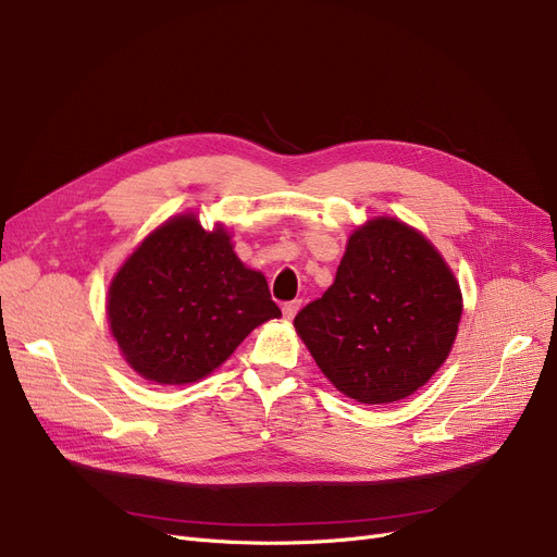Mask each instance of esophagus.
Listing matches in <instances>:
<instances>
[{
    "label": "esophagus",
    "mask_w": 557,
    "mask_h": 557,
    "mask_svg": "<svg viewBox=\"0 0 557 557\" xmlns=\"http://www.w3.org/2000/svg\"><path fill=\"white\" fill-rule=\"evenodd\" d=\"M298 309H300V300H292V302H284L282 305V313H284V319L286 321H292L296 313H298Z\"/></svg>",
    "instance_id": "1"
}]
</instances>
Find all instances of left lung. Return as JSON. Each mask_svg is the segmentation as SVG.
<instances>
[{
    "instance_id": "obj_1",
    "label": "left lung",
    "mask_w": 557,
    "mask_h": 557,
    "mask_svg": "<svg viewBox=\"0 0 557 557\" xmlns=\"http://www.w3.org/2000/svg\"><path fill=\"white\" fill-rule=\"evenodd\" d=\"M462 294L430 240L394 219L359 227L334 284L294 321L311 357L357 403L407 398L448 357Z\"/></svg>"
}]
</instances>
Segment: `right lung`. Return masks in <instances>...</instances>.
<instances>
[{"label":"right lung","mask_w":557,"mask_h":557,"mask_svg":"<svg viewBox=\"0 0 557 557\" xmlns=\"http://www.w3.org/2000/svg\"><path fill=\"white\" fill-rule=\"evenodd\" d=\"M107 311L132 369L159 384L205 377L257 325L282 317L227 232H205L196 215H177L143 240L113 277Z\"/></svg>","instance_id":"1"}]
</instances>
